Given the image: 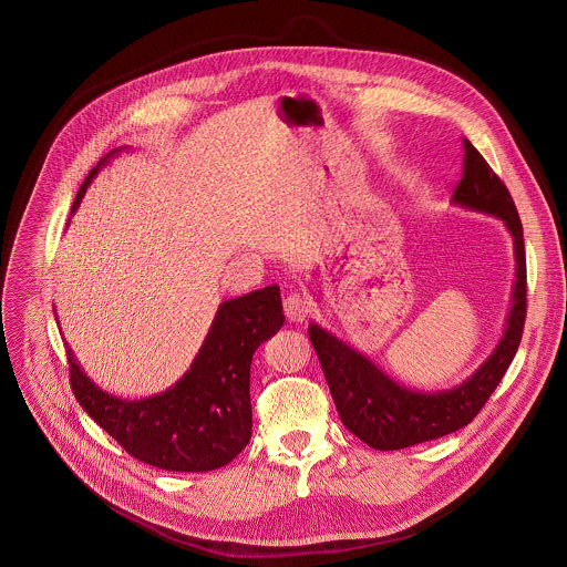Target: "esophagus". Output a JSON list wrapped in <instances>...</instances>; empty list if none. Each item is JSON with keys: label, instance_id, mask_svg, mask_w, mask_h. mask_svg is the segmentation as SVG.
<instances>
[{"label": "esophagus", "instance_id": "obj_1", "mask_svg": "<svg viewBox=\"0 0 567 567\" xmlns=\"http://www.w3.org/2000/svg\"><path fill=\"white\" fill-rule=\"evenodd\" d=\"M282 309H285V315H287L289 321H298L300 323V321H305L309 317L311 302L305 296H300V293H291V296L285 298Z\"/></svg>", "mask_w": 567, "mask_h": 567}]
</instances>
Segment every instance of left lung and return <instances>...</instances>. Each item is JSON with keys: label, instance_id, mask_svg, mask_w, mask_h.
<instances>
[{"label": "left lung", "instance_id": "left-lung-1", "mask_svg": "<svg viewBox=\"0 0 567 567\" xmlns=\"http://www.w3.org/2000/svg\"><path fill=\"white\" fill-rule=\"evenodd\" d=\"M463 178L454 189L452 202L461 208L503 219L513 237L515 252L511 311L503 339L487 361L454 389L433 393L415 391L386 377L365 354L357 352L321 326H309V339L343 426L377 450H400L440 440L467 426L501 384L522 339L526 319V252L522 221L511 193L481 152L467 138L463 141Z\"/></svg>", "mask_w": 567, "mask_h": 567}]
</instances>
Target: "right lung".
I'll use <instances>...</instances> for the list:
<instances>
[{
	"instance_id": "right-lung-1",
	"label": "right lung",
	"mask_w": 567,
	"mask_h": 567,
	"mask_svg": "<svg viewBox=\"0 0 567 567\" xmlns=\"http://www.w3.org/2000/svg\"><path fill=\"white\" fill-rule=\"evenodd\" d=\"M122 150L109 152L91 169L71 213L97 172ZM282 323L278 285L221 302L187 374L167 391L143 400L102 391L66 346L71 389L80 406L130 456L167 472H210L230 463L252 437V354Z\"/></svg>"
}]
</instances>
